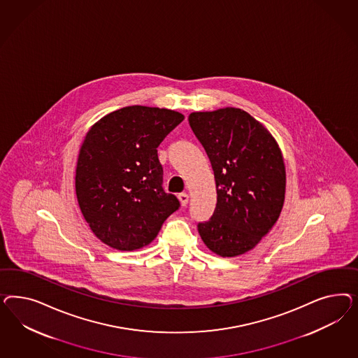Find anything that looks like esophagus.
Instances as JSON below:
<instances>
[{
    "mask_svg": "<svg viewBox=\"0 0 358 358\" xmlns=\"http://www.w3.org/2000/svg\"><path fill=\"white\" fill-rule=\"evenodd\" d=\"M178 199H180L182 206H186L189 203V194L187 193H181V194L178 195Z\"/></svg>",
    "mask_w": 358,
    "mask_h": 358,
    "instance_id": "obj_1",
    "label": "esophagus"
}]
</instances>
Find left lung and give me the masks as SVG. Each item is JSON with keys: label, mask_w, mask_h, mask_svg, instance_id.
Here are the masks:
<instances>
[{"label": "left lung", "mask_w": 358, "mask_h": 358, "mask_svg": "<svg viewBox=\"0 0 358 358\" xmlns=\"http://www.w3.org/2000/svg\"><path fill=\"white\" fill-rule=\"evenodd\" d=\"M189 123L206 151L217 184L215 211L208 222L198 224V232L215 255H244L281 214L286 171L280 145L241 108L195 111Z\"/></svg>", "instance_id": "left-lung-1"}]
</instances>
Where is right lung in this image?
<instances>
[{
    "label": "right lung",
    "mask_w": 358,
    "mask_h": 358,
    "mask_svg": "<svg viewBox=\"0 0 358 358\" xmlns=\"http://www.w3.org/2000/svg\"><path fill=\"white\" fill-rule=\"evenodd\" d=\"M184 120L169 108L127 106L94 123L80 148L78 206L93 234L118 250H141L178 210L163 189L157 147Z\"/></svg>",
    "instance_id": "1"
}]
</instances>
